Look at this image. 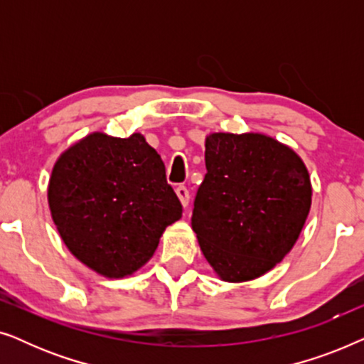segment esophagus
Listing matches in <instances>:
<instances>
[{
    "label": "esophagus",
    "mask_w": 364,
    "mask_h": 364,
    "mask_svg": "<svg viewBox=\"0 0 364 364\" xmlns=\"http://www.w3.org/2000/svg\"><path fill=\"white\" fill-rule=\"evenodd\" d=\"M176 192H177V197L181 198L182 205L187 207L188 202H191V192H188V188L186 186H178L176 188Z\"/></svg>",
    "instance_id": "1"
}]
</instances>
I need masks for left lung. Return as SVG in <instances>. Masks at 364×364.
I'll use <instances>...</instances> for the list:
<instances>
[{
    "mask_svg": "<svg viewBox=\"0 0 364 364\" xmlns=\"http://www.w3.org/2000/svg\"><path fill=\"white\" fill-rule=\"evenodd\" d=\"M192 228L222 280L248 282L295 245L311 205L305 164L263 134H210Z\"/></svg>",
    "mask_w": 364,
    "mask_h": 364,
    "instance_id": "8db88e82",
    "label": "left lung"
}]
</instances>
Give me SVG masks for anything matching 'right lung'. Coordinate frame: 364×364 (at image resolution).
<instances>
[{
    "instance_id": "obj_1",
    "label": "right lung",
    "mask_w": 364,
    "mask_h": 364,
    "mask_svg": "<svg viewBox=\"0 0 364 364\" xmlns=\"http://www.w3.org/2000/svg\"><path fill=\"white\" fill-rule=\"evenodd\" d=\"M48 200L73 255L109 278L141 268L182 217L166 166L141 134L94 132L69 147L54 164Z\"/></svg>"
}]
</instances>
